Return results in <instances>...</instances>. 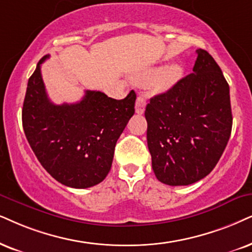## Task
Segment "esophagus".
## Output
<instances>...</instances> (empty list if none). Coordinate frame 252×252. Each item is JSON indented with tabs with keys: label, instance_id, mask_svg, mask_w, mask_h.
I'll return each mask as SVG.
<instances>
[{
	"label": "esophagus",
	"instance_id": "obj_1",
	"mask_svg": "<svg viewBox=\"0 0 252 252\" xmlns=\"http://www.w3.org/2000/svg\"><path fill=\"white\" fill-rule=\"evenodd\" d=\"M146 106V98L143 96H138L136 100V113L137 114H143L145 110Z\"/></svg>",
	"mask_w": 252,
	"mask_h": 252
}]
</instances>
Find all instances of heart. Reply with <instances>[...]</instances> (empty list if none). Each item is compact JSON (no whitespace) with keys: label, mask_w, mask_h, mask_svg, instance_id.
Masks as SVG:
<instances>
[{"label":"heart","mask_w":252,"mask_h":252,"mask_svg":"<svg viewBox=\"0 0 252 252\" xmlns=\"http://www.w3.org/2000/svg\"><path fill=\"white\" fill-rule=\"evenodd\" d=\"M183 74L184 71L180 65L174 63V65L168 66V67L164 68L163 71L160 72L157 80H156V86L160 89L170 88L183 78Z\"/></svg>","instance_id":"b5f03b06"}]
</instances>
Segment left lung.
Listing matches in <instances>:
<instances>
[{
	"label": "left lung",
	"instance_id": "left-lung-1",
	"mask_svg": "<svg viewBox=\"0 0 252 252\" xmlns=\"http://www.w3.org/2000/svg\"><path fill=\"white\" fill-rule=\"evenodd\" d=\"M148 148L159 181L186 186L208 176L231 133L229 85L208 52L196 50L193 73L145 108Z\"/></svg>",
	"mask_w": 252,
	"mask_h": 252
}]
</instances>
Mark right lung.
<instances>
[{
    "mask_svg": "<svg viewBox=\"0 0 252 252\" xmlns=\"http://www.w3.org/2000/svg\"><path fill=\"white\" fill-rule=\"evenodd\" d=\"M28 81L22 110L24 133L39 163L73 189L100 184L109 173L117 139L135 113L136 93L123 100L86 91L76 103L55 104L47 96L40 65Z\"/></svg>",
    "mask_w": 252,
    "mask_h": 252,
    "instance_id": "1",
    "label": "right lung"
}]
</instances>
